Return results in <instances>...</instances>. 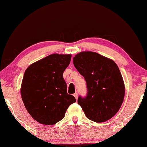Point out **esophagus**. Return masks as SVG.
<instances>
[{
    "mask_svg": "<svg viewBox=\"0 0 147 147\" xmlns=\"http://www.w3.org/2000/svg\"><path fill=\"white\" fill-rule=\"evenodd\" d=\"M73 95H74V97H75V99H77V98H78V94H77V92H75V93Z\"/></svg>",
    "mask_w": 147,
    "mask_h": 147,
    "instance_id": "esophagus-1",
    "label": "esophagus"
}]
</instances>
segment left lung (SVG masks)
I'll list each match as a JSON object with an SVG mask.
<instances>
[{
  "mask_svg": "<svg viewBox=\"0 0 147 147\" xmlns=\"http://www.w3.org/2000/svg\"><path fill=\"white\" fill-rule=\"evenodd\" d=\"M73 63L86 82L87 95L79 96L78 104L88 119L95 122L109 120L118 112L125 87L118 66L113 60L93 52H81Z\"/></svg>",
  "mask_w": 147,
  "mask_h": 147,
  "instance_id": "obj_1",
  "label": "left lung"
}]
</instances>
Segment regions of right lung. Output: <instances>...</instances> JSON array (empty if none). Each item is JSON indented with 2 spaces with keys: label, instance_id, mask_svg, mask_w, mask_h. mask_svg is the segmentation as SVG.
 I'll use <instances>...</instances> for the list:
<instances>
[{
  "label": "right lung",
  "instance_id": "add662e5",
  "mask_svg": "<svg viewBox=\"0 0 147 147\" xmlns=\"http://www.w3.org/2000/svg\"><path fill=\"white\" fill-rule=\"evenodd\" d=\"M71 55L52 54L30 65L22 81L21 94L25 109L33 119L53 125L65 116L76 102L67 93L63 73L70 64Z\"/></svg>",
  "mask_w": 147,
  "mask_h": 147
}]
</instances>
